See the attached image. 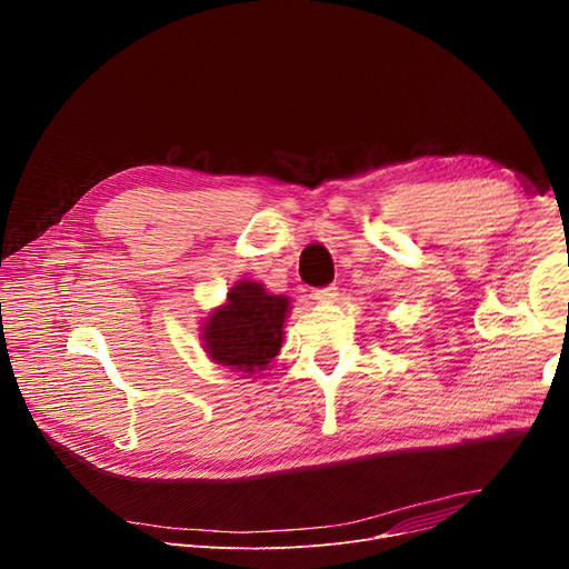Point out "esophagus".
<instances>
[{"mask_svg": "<svg viewBox=\"0 0 569 569\" xmlns=\"http://www.w3.org/2000/svg\"><path fill=\"white\" fill-rule=\"evenodd\" d=\"M315 301L319 303H336L338 301V288L336 286H329V288H321V290H315Z\"/></svg>", "mask_w": 569, "mask_h": 569, "instance_id": "1", "label": "esophagus"}]
</instances>
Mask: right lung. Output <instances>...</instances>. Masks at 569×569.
I'll return each mask as SVG.
<instances>
[{"label":"right lung","mask_w":569,"mask_h":569,"mask_svg":"<svg viewBox=\"0 0 569 569\" xmlns=\"http://www.w3.org/2000/svg\"><path fill=\"white\" fill-rule=\"evenodd\" d=\"M290 297L272 295L263 283L238 281L224 303L213 308L202 323V347L211 362L259 378L279 356L283 345Z\"/></svg>","instance_id":"add662e5"}]
</instances>
